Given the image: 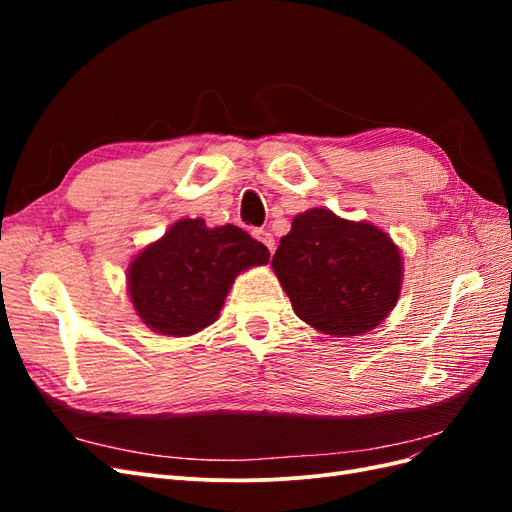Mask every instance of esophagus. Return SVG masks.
<instances>
[{
  "label": "esophagus",
  "instance_id": "obj_1",
  "mask_svg": "<svg viewBox=\"0 0 512 512\" xmlns=\"http://www.w3.org/2000/svg\"><path fill=\"white\" fill-rule=\"evenodd\" d=\"M254 237L260 241V243H265L267 245V250L273 254L275 252V239H273V235L269 230H254Z\"/></svg>",
  "mask_w": 512,
  "mask_h": 512
}]
</instances>
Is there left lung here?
Returning <instances> with one entry per match:
<instances>
[{
  "instance_id": "obj_1",
  "label": "left lung",
  "mask_w": 512,
  "mask_h": 512,
  "mask_svg": "<svg viewBox=\"0 0 512 512\" xmlns=\"http://www.w3.org/2000/svg\"><path fill=\"white\" fill-rule=\"evenodd\" d=\"M271 267L294 314L333 337L376 329L395 307L404 277L401 252L386 232L318 207L292 220Z\"/></svg>"
}]
</instances>
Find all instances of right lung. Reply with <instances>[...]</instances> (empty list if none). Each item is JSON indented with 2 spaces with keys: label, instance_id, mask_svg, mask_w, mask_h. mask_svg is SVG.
<instances>
[{
  "label": "right lung",
  "instance_id": "right-lung-1",
  "mask_svg": "<svg viewBox=\"0 0 512 512\" xmlns=\"http://www.w3.org/2000/svg\"><path fill=\"white\" fill-rule=\"evenodd\" d=\"M267 262V247L239 226L179 220L130 262V299L151 331L188 337L218 320L241 271Z\"/></svg>",
  "mask_w": 512,
  "mask_h": 512
}]
</instances>
